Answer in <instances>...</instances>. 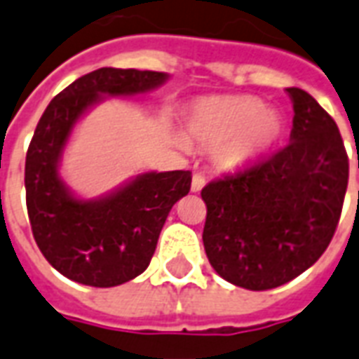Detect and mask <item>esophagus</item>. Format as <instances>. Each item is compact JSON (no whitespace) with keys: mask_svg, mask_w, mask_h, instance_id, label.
I'll list each match as a JSON object with an SVG mask.
<instances>
[{"mask_svg":"<svg viewBox=\"0 0 359 359\" xmlns=\"http://www.w3.org/2000/svg\"><path fill=\"white\" fill-rule=\"evenodd\" d=\"M204 185H206V180H204V176H201V174H195V176H193V182H191V191H193V193H198V191H201Z\"/></svg>","mask_w":359,"mask_h":359,"instance_id":"esophagus-1","label":"esophagus"}]
</instances>
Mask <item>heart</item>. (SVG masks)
I'll return each mask as SVG.
<instances>
[{
  "label": "heart",
  "instance_id": "obj_1",
  "mask_svg": "<svg viewBox=\"0 0 359 359\" xmlns=\"http://www.w3.org/2000/svg\"><path fill=\"white\" fill-rule=\"evenodd\" d=\"M185 136L215 147L214 164L238 172L271 153L284 136V117L253 96L204 98L187 113Z\"/></svg>",
  "mask_w": 359,
  "mask_h": 359
}]
</instances>
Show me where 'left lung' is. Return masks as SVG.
Returning a JSON list of instances; mask_svg holds the SVG:
<instances>
[{
	"label": "left lung",
	"instance_id": "1",
	"mask_svg": "<svg viewBox=\"0 0 359 359\" xmlns=\"http://www.w3.org/2000/svg\"><path fill=\"white\" fill-rule=\"evenodd\" d=\"M293 104L290 144L272 157L202 189V242L221 278L263 292L297 278L330 246L348 185L341 132L311 94Z\"/></svg>",
	"mask_w": 359,
	"mask_h": 359
}]
</instances>
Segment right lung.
I'll return each mask as SVG.
<instances>
[{"instance_id": "obj_1", "label": "right lung", "mask_w": 359, "mask_h": 359, "mask_svg": "<svg viewBox=\"0 0 359 359\" xmlns=\"http://www.w3.org/2000/svg\"><path fill=\"white\" fill-rule=\"evenodd\" d=\"M168 74L100 67L56 94L26 153V206L45 259L66 278L113 287L149 266L170 210L191 189L189 170L144 172L98 198H79L60 176L74 126L111 96L147 94Z\"/></svg>"}]
</instances>
